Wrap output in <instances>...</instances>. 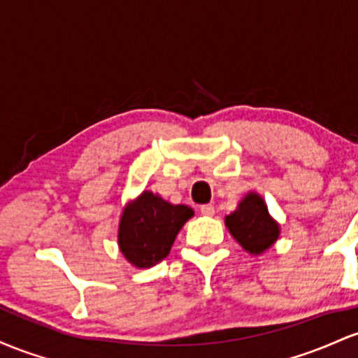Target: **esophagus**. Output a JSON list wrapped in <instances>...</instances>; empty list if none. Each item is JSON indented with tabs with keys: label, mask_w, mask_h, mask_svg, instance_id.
<instances>
[{
	"label": "esophagus",
	"mask_w": 358,
	"mask_h": 358,
	"mask_svg": "<svg viewBox=\"0 0 358 358\" xmlns=\"http://www.w3.org/2000/svg\"><path fill=\"white\" fill-rule=\"evenodd\" d=\"M199 211L201 215L204 216H213L215 215V206H213V204H203V206L199 208Z\"/></svg>",
	"instance_id": "1"
}]
</instances>
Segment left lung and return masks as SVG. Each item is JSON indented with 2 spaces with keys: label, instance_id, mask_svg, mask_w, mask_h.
Wrapping results in <instances>:
<instances>
[{
  "label": "left lung",
  "instance_id": "obj_1",
  "mask_svg": "<svg viewBox=\"0 0 358 358\" xmlns=\"http://www.w3.org/2000/svg\"><path fill=\"white\" fill-rule=\"evenodd\" d=\"M228 231L247 252L262 254L279 238V223L268 215L267 204L257 192H248L238 208L224 218Z\"/></svg>",
  "mask_w": 358,
  "mask_h": 358
}]
</instances>
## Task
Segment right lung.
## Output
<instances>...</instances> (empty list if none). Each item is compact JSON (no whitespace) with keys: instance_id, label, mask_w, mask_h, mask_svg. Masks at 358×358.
<instances>
[{"instance_id":"1","label":"right lung","mask_w":358,"mask_h":358,"mask_svg":"<svg viewBox=\"0 0 358 358\" xmlns=\"http://www.w3.org/2000/svg\"><path fill=\"white\" fill-rule=\"evenodd\" d=\"M194 215L189 206L171 204L150 191H143L123 210L118 245L131 266L154 267L171 252L184 223Z\"/></svg>"}]
</instances>
